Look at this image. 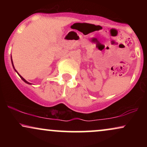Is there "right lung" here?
Instances as JSON below:
<instances>
[{
    "label": "right lung",
    "instance_id": "obj_1",
    "mask_svg": "<svg viewBox=\"0 0 147 147\" xmlns=\"http://www.w3.org/2000/svg\"><path fill=\"white\" fill-rule=\"evenodd\" d=\"M11 63H12V65H13V68H14V70H15V71H16V72H17V71H16V69H15V68H14V64H13V61H12V59H11ZM17 73H18V72H17ZM18 75L20 76V77H21V79H22V80H23V82H25V83H26V84H30V83H29V82H27V81H26V80H25V79L24 78H23V77H21V75H19V74H18Z\"/></svg>",
    "mask_w": 147,
    "mask_h": 147
}]
</instances>
